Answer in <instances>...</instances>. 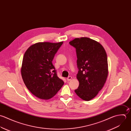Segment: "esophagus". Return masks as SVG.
Masks as SVG:
<instances>
[{
  "label": "esophagus",
  "mask_w": 131,
  "mask_h": 131,
  "mask_svg": "<svg viewBox=\"0 0 131 131\" xmlns=\"http://www.w3.org/2000/svg\"><path fill=\"white\" fill-rule=\"evenodd\" d=\"M72 79V77L71 76H69V77H68L67 78V80L68 81H71Z\"/></svg>",
  "instance_id": "34e87169"
}]
</instances>
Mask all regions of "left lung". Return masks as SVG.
Returning a JSON list of instances; mask_svg holds the SVG:
<instances>
[{"label": "left lung", "mask_w": 131, "mask_h": 131, "mask_svg": "<svg viewBox=\"0 0 131 131\" xmlns=\"http://www.w3.org/2000/svg\"><path fill=\"white\" fill-rule=\"evenodd\" d=\"M76 48L78 73L77 95L84 101L94 98L104 86L108 74L107 54L102 45L88 38H76L69 42Z\"/></svg>", "instance_id": "1"}]
</instances>
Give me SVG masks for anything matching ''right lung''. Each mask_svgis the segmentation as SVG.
Wrapping results in <instances>:
<instances>
[{
    "mask_svg": "<svg viewBox=\"0 0 131 131\" xmlns=\"http://www.w3.org/2000/svg\"><path fill=\"white\" fill-rule=\"evenodd\" d=\"M62 44L37 43L30 46L24 55L21 69L23 80L28 89L40 99L52 98L64 84L52 62Z\"/></svg>",
    "mask_w": 131,
    "mask_h": 131,
    "instance_id": "obj_1",
    "label": "right lung"
}]
</instances>
